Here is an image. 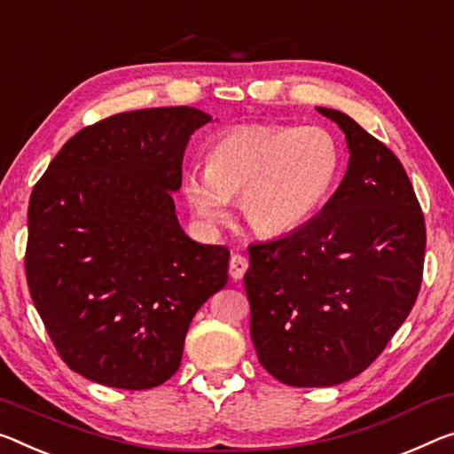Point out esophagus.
Returning <instances> with one entry per match:
<instances>
[{
	"label": "esophagus",
	"instance_id": "1",
	"mask_svg": "<svg viewBox=\"0 0 454 454\" xmlns=\"http://www.w3.org/2000/svg\"><path fill=\"white\" fill-rule=\"evenodd\" d=\"M247 270H248L247 256L232 254V258H230V277H232L234 280H240Z\"/></svg>",
	"mask_w": 454,
	"mask_h": 454
}]
</instances>
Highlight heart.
Listing matches in <instances>:
<instances>
[{
	"label": "heart",
	"mask_w": 454,
	"mask_h": 454,
	"mask_svg": "<svg viewBox=\"0 0 454 454\" xmlns=\"http://www.w3.org/2000/svg\"><path fill=\"white\" fill-rule=\"evenodd\" d=\"M340 165V145L323 127H236L212 143L206 169L185 171L182 192L201 224H220L239 198L256 234L280 236L319 212Z\"/></svg>",
	"instance_id": "b5f03b06"
}]
</instances>
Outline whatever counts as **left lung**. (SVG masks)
I'll use <instances>...</instances> for the list:
<instances>
[{"instance_id": "1", "label": "left lung", "mask_w": 454, "mask_h": 454, "mask_svg": "<svg viewBox=\"0 0 454 454\" xmlns=\"http://www.w3.org/2000/svg\"><path fill=\"white\" fill-rule=\"evenodd\" d=\"M348 171L323 210L283 239L248 247L244 289L258 362L278 382L325 387L356 378L412 311L427 228L398 157L345 113Z\"/></svg>"}]
</instances>
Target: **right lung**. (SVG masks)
<instances>
[{
  "label": "right lung",
  "instance_id": "add662e5",
  "mask_svg": "<svg viewBox=\"0 0 454 454\" xmlns=\"http://www.w3.org/2000/svg\"><path fill=\"white\" fill-rule=\"evenodd\" d=\"M207 121L193 106L113 114L70 137L34 185L27 286L56 351L86 380L163 384L193 315L228 283L230 250L192 240L171 198Z\"/></svg>",
  "mask_w": 454,
  "mask_h": 454
}]
</instances>
